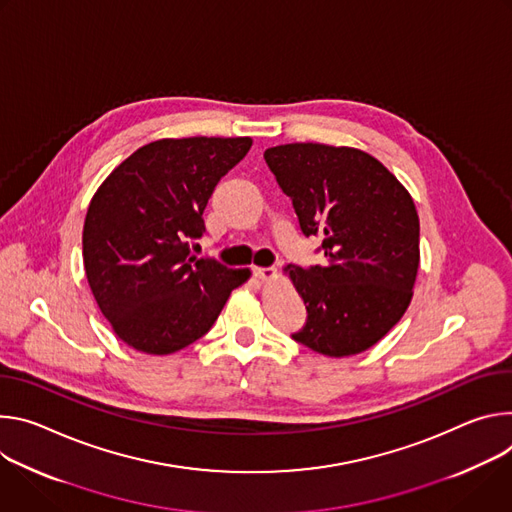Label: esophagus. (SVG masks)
I'll return each mask as SVG.
<instances>
[{
	"mask_svg": "<svg viewBox=\"0 0 512 512\" xmlns=\"http://www.w3.org/2000/svg\"><path fill=\"white\" fill-rule=\"evenodd\" d=\"M254 276L258 280H270L276 276V268H266V266H254Z\"/></svg>",
	"mask_w": 512,
	"mask_h": 512,
	"instance_id": "1",
	"label": "esophagus"
}]
</instances>
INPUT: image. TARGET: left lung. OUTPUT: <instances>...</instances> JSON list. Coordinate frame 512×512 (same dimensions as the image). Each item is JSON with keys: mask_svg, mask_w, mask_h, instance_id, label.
Masks as SVG:
<instances>
[{"mask_svg": "<svg viewBox=\"0 0 512 512\" xmlns=\"http://www.w3.org/2000/svg\"><path fill=\"white\" fill-rule=\"evenodd\" d=\"M293 199L305 236L323 238L325 266L289 264L307 307L293 337L329 358L366 352L401 321L419 270V215L411 193L364 150L293 142L264 152Z\"/></svg>", "mask_w": 512, "mask_h": 512, "instance_id": "obj_1", "label": "left lung"}]
</instances>
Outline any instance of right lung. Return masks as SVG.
<instances>
[{"instance_id": "right-lung-1", "label": "right lung", "mask_w": 512, "mask_h": 512, "mask_svg": "<svg viewBox=\"0 0 512 512\" xmlns=\"http://www.w3.org/2000/svg\"><path fill=\"white\" fill-rule=\"evenodd\" d=\"M252 138H162L138 148L95 191L83 264L97 307L124 344L175 354L203 337L250 268L189 254L203 211Z\"/></svg>"}]
</instances>
